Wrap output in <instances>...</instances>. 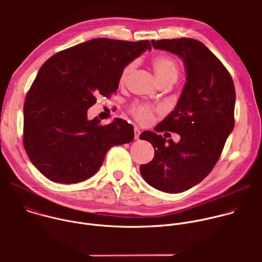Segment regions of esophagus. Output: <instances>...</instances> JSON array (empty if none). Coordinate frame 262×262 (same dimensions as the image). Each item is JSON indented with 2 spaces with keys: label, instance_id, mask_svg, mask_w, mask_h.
<instances>
[{
  "label": "esophagus",
  "instance_id": "obj_1",
  "mask_svg": "<svg viewBox=\"0 0 262 262\" xmlns=\"http://www.w3.org/2000/svg\"><path fill=\"white\" fill-rule=\"evenodd\" d=\"M134 133H135V140H139V138H140V135H141V130H140V128H138V127H135V129H134Z\"/></svg>",
  "mask_w": 262,
  "mask_h": 262
}]
</instances>
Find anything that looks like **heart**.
<instances>
[{
	"mask_svg": "<svg viewBox=\"0 0 262 262\" xmlns=\"http://www.w3.org/2000/svg\"><path fill=\"white\" fill-rule=\"evenodd\" d=\"M152 65L157 76L164 84L169 81H176L179 74V66L178 63L169 56H159L156 57L152 61ZM137 66L136 62H130L127 64L120 76V83L124 84L129 79L132 72L135 70ZM133 113L138 121L141 123H149L154 118V112L147 105H135L133 108Z\"/></svg>",
	"mask_w": 262,
	"mask_h": 262,
	"instance_id": "obj_1",
	"label": "heart"
}]
</instances>
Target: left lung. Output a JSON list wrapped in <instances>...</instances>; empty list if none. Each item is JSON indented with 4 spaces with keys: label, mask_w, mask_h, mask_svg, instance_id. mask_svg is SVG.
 <instances>
[{
    "label": "left lung",
    "mask_w": 262,
    "mask_h": 262,
    "mask_svg": "<svg viewBox=\"0 0 262 262\" xmlns=\"http://www.w3.org/2000/svg\"><path fill=\"white\" fill-rule=\"evenodd\" d=\"M151 43L182 60L186 82L174 110L155 128L177 133L179 142L143 132L140 139L151 143L155 158L140 166V173L157 190L181 193L201 182L216 164L234 127L235 88L228 70L202 42L178 38Z\"/></svg>",
    "instance_id": "left-lung-1"
}]
</instances>
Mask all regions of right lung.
I'll return each mask as SVG.
<instances>
[{
	"mask_svg": "<svg viewBox=\"0 0 262 262\" xmlns=\"http://www.w3.org/2000/svg\"><path fill=\"white\" fill-rule=\"evenodd\" d=\"M150 41L96 38L51 57L39 69L24 104V146L47 178L77 183L93 176L111 147L134 140V126L122 119L102 125L87 111L96 97L118 89L123 68Z\"/></svg>",
	"mask_w": 262,
	"mask_h": 262,
	"instance_id": "1",
	"label": "right lung"
}]
</instances>
